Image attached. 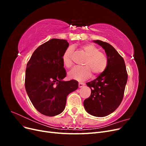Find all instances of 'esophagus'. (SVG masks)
<instances>
[{"label": "esophagus", "mask_w": 146, "mask_h": 146, "mask_svg": "<svg viewBox=\"0 0 146 146\" xmlns=\"http://www.w3.org/2000/svg\"><path fill=\"white\" fill-rule=\"evenodd\" d=\"M84 85H85V84H84L83 83H78V87L80 88L83 87Z\"/></svg>", "instance_id": "1"}]
</instances>
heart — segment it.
I'll return each mask as SVG.
<instances>
[{"label":"heart","instance_id":"heart-1","mask_svg":"<svg viewBox=\"0 0 146 146\" xmlns=\"http://www.w3.org/2000/svg\"><path fill=\"white\" fill-rule=\"evenodd\" d=\"M81 50L87 56L83 63V67L74 68L68 73L69 77L78 81H83L91 76H98L103 73L108 65L107 57L104 53L100 52L99 48L91 44H86L81 46ZM73 49L68 47L62 56L63 63L65 67L70 68L72 66Z\"/></svg>","mask_w":146,"mask_h":146}]
</instances>
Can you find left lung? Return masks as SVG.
Listing matches in <instances>:
<instances>
[{
	"mask_svg": "<svg viewBox=\"0 0 146 146\" xmlns=\"http://www.w3.org/2000/svg\"><path fill=\"white\" fill-rule=\"evenodd\" d=\"M94 42L102 47L107 56L105 71L95 80L86 83L91 93L84 100L86 111L96 117L109 115L117 108L123 99L128 74L125 61L111 45L100 40Z\"/></svg>",
	"mask_w": 146,
	"mask_h": 146,
	"instance_id": "obj_1",
	"label": "left lung"
}]
</instances>
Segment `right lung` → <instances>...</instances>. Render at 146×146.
Segmentation results:
<instances>
[{
  "label": "right lung",
  "mask_w": 146,
  "mask_h": 146,
  "mask_svg": "<svg viewBox=\"0 0 146 146\" xmlns=\"http://www.w3.org/2000/svg\"><path fill=\"white\" fill-rule=\"evenodd\" d=\"M68 46L65 39H50L35 50L27 63L25 90L35 108L44 115L62 113L68 95L78 88L77 81L63 80L66 72L62 56Z\"/></svg>",
  "instance_id": "1"
}]
</instances>
